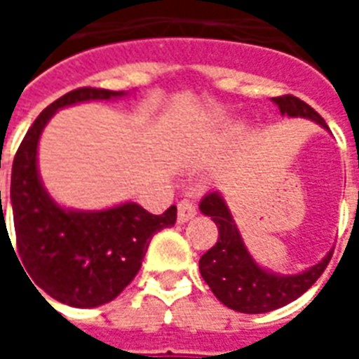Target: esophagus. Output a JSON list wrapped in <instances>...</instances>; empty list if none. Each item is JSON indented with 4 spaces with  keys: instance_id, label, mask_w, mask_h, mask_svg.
I'll return each instance as SVG.
<instances>
[{
    "instance_id": "1",
    "label": "esophagus",
    "mask_w": 359,
    "mask_h": 359,
    "mask_svg": "<svg viewBox=\"0 0 359 359\" xmlns=\"http://www.w3.org/2000/svg\"><path fill=\"white\" fill-rule=\"evenodd\" d=\"M196 213H198V210H196V205L190 200H182V202L179 203V215H177V221L179 223H188L190 219L196 217Z\"/></svg>"
}]
</instances>
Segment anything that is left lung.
<instances>
[{
    "label": "left lung",
    "mask_w": 359,
    "mask_h": 359,
    "mask_svg": "<svg viewBox=\"0 0 359 359\" xmlns=\"http://www.w3.org/2000/svg\"><path fill=\"white\" fill-rule=\"evenodd\" d=\"M280 115L290 118H309L325 130L329 126L323 117L308 103L294 95L271 97ZM200 211L217 225L219 238L215 246L200 257V273L210 285L211 292L226 308L241 313H265L290 304L308 290L323 275L331 262L332 252L308 269L292 275H283L259 265L250 254L225 196L213 190L200 202Z\"/></svg>",
    "instance_id": "left-lung-1"
}]
</instances>
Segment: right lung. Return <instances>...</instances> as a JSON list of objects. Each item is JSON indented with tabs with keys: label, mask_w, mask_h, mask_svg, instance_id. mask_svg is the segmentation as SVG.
I'll use <instances>...</instances> for the list:
<instances>
[{
	"label": "right lung",
	"mask_w": 359,
	"mask_h": 359,
	"mask_svg": "<svg viewBox=\"0 0 359 359\" xmlns=\"http://www.w3.org/2000/svg\"><path fill=\"white\" fill-rule=\"evenodd\" d=\"M125 95H128L125 90L79 88L59 97L28 128L13 161L9 203L17 236L15 256L32 278V286L36 285V292L40 288L53 300L73 308H97L117 298L140 271L151 236L177 221L175 205L154 215L130 200L105 210L65 208L43 187L38 144L51 117L71 105L109 102ZM4 236L11 244L0 190V244Z\"/></svg>",
	"instance_id": "right-lung-1"
}]
</instances>
